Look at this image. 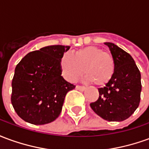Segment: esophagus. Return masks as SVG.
Masks as SVG:
<instances>
[{"instance_id":"obj_1","label":"esophagus","mask_w":149,"mask_h":149,"mask_svg":"<svg viewBox=\"0 0 149 149\" xmlns=\"http://www.w3.org/2000/svg\"><path fill=\"white\" fill-rule=\"evenodd\" d=\"M76 88L79 91H84L85 89V87L84 86H81V85H77Z\"/></svg>"}]
</instances>
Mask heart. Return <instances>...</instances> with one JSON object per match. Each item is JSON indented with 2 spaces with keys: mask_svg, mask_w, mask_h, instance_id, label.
<instances>
[{
  "mask_svg": "<svg viewBox=\"0 0 149 149\" xmlns=\"http://www.w3.org/2000/svg\"><path fill=\"white\" fill-rule=\"evenodd\" d=\"M60 66L62 75L67 81L74 82L83 72L84 81L104 85L113 77L115 60L111 53L96 46H88L61 57Z\"/></svg>",
  "mask_w": 149,
  "mask_h": 149,
  "instance_id": "obj_1",
  "label": "heart"
}]
</instances>
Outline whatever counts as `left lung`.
<instances>
[{
	"label": "left lung",
	"mask_w": 149,
	"mask_h": 149,
	"mask_svg": "<svg viewBox=\"0 0 149 149\" xmlns=\"http://www.w3.org/2000/svg\"><path fill=\"white\" fill-rule=\"evenodd\" d=\"M115 60L113 77L104 88H98L99 97L90 107L109 121H123L137 109L141 100V72L130 54L115 44L105 42Z\"/></svg>",
	"instance_id": "obj_1"
}]
</instances>
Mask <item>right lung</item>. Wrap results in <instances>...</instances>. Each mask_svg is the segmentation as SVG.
Wrapping results in <instances>:
<instances>
[{"instance_id": "obj_1", "label": "right lung", "mask_w": 149, "mask_h": 149, "mask_svg": "<svg viewBox=\"0 0 149 149\" xmlns=\"http://www.w3.org/2000/svg\"><path fill=\"white\" fill-rule=\"evenodd\" d=\"M69 49L46 46L29 52L16 66L11 102L24 121L45 125L59 116L66 94L76 87L63 78L60 66L64 52Z\"/></svg>"}]
</instances>
